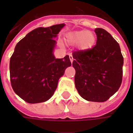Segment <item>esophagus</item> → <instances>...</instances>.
Returning <instances> with one entry per match:
<instances>
[{
    "mask_svg": "<svg viewBox=\"0 0 133 133\" xmlns=\"http://www.w3.org/2000/svg\"><path fill=\"white\" fill-rule=\"evenodd\" d=\"M69 57H70V59L71 63H72L73 61H74V58H73L72 55V54H70V55H69Z\"/></svg>",
    "mask_w": 133,
    "mask_h": 133,
    "instance_id": "34e87169",
    "label": "esophagus"
}]
</instances>
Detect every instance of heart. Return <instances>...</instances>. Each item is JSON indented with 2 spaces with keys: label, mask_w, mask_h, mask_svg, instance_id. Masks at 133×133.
Masks as SVG:
<instances>
[{
  "label": "heart",
  "mask_w": 133,
  "mask_h": 133,
  "mask_svg": "<svg viewBox=\"0 0 133 133\" xmlns=\"http://www.w3.org/2000/svg\"><path fill=\"white\" fill-rule=\"evenodd\" d=\"M67 41L72 45H78L81 50L90 49L95 45L96 37L92 32L79 30L70 32L66 35Z\"/></svg>",
  "instance_id": "obj_1"
}]
</instances>
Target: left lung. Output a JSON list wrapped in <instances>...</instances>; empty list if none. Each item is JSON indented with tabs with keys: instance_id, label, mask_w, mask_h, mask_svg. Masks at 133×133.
Returning <instances> with one entry per match:
<instances>
[{
	"instance_id": "1",
	"label": "left lung",
	"mask_w": 133,
	"mask_h": 133,
	"mask_svg": "<svg viewBox=\"0 0 133 133\" xmlns=\"http://www.w3.org/2000/svg\"><path fill=\"white\" fill-rule=\"evenodd\" d=\"M95 32L97 40L93 48L72 52L75 87L85 100L104 102L121 86L124 57L110 33L102 28Z\"/></svg>"
}]
</instances>
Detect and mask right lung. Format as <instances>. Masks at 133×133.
Returning <instances> with one entry per match:
<instances>
[{
	"instance_id": "add662e5",
	"label": "right lung",
	"mask_w": 133,
	"mask_h": 133,
	"mask_svg": "<svg viewBox=\"0 0 133 133\" xmlns=\"http://www.w3.org/2000/svg\"><path fill=\"white\" fill-rule=\"evenodd\" d=\"M64 24L38 28L29 32L16 45L9 62L11 87L29 103L44 102L52 97L58 81L70 66L68 55L56 58L53 50Z\"/></svg>"
}]
</instances>
